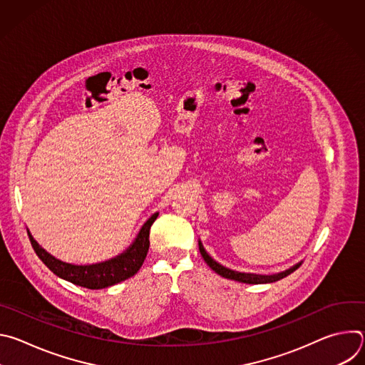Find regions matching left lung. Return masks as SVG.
<instances>
[{"label":"left lung","mask_w":365,"mask_h":365,"mask_svg":"<svg viewBox=\"0 0 365 365\" xmlns=\"http://www.w3.org/2000/svg\"><path fill=\"white\" fill-rule=\"evenodd\" d=\"M199 251L205 259V263L210 266L217 274L225 277V279H230V280H235V282H240V283H248V284H262V283H273V282H277L286 276H289L290 273H293L296 269L300 267L302 262L294 264L293 267L282 272V273H277V274H270V276H264V274H252V273H241V272H235V270H231V269H227L224 267L222 264H220L218 262H215V259L206 252V250L203 248L202 242L199 241Z\"/></svg>","instance_id":"1"}]
</instances>
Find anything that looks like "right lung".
Returning a JSON list of instances; mask_svg holds the SVG:
<instances>
[{
  "instance_id": "add662e5",
  "label": "right lung",
  "mask_w": 365,
  "mask_h": 365,
  "mask_svg": "<svg viewBox=\"0 0 365 365\" xmlns=\"http://www.w3.org/2000/svg\"><path fill=\"white\" fill-rule=\"evenodd\" d=\"M158 217L159 212H155L145 221L134 242L124 252L107 259V262L88 266H76L62 262V259L48 254L41 245H38L29 230L27 234L37 257L58 277L86 289H106L133 277L140 270L150 247V228Z\"/></svg>"
}]
</instances>
